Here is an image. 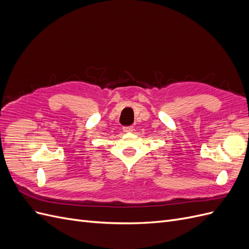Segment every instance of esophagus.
Listing matches in <instances>:
<instances>
[{"instance_id": "34e87169", "label": "esophagus", "mask_w": 249, "mask_h": 249, "mask_svg": "<svg viewBox=\"0 0 249 249\" xmlns=\"http://www.w3.org/2000/svg\"><path fill=\"white\" fill-rule=\"evenodd\" d=\"M133 131V126L132 125H129V126H124V133H130Z\"/></svg>"}]
</instances>
